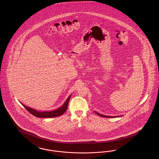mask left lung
Wrapping results in <instances>:
<instances>
[{
    "mask_svg": "<svg viewBox=\"0 0 159 159\" xmlns=\"http://www.w3.org/2000/svg\"><path fill=\"white\" fill-rule=\"evenodd\" d=\"M95 113H97V115H98L99 116H101V117H107V118H114V117H119V116H105V115H102V114H101L98 113H97V112H96L95 111Z\"/></svg>",
    "mask_w": 159,
    "mask_h": 159,
    "instance_id": "obj_1",
    "label": "left lung"
}]
</instances>
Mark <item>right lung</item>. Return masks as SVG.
<instances>
[{"mask_svg":"<svg viewBox=\"0 0 159 159\" xmlns=\"http://www.w3.org/2000/svg\"><path fill=\"white\" fill-rule=\"evenodd\" d=\"M71 97V95H70L68 97V98L67 99V100L66 101V102L64 103V104L60 108L51 111H38L37 110L33 109L31 108H30L27 106H25L24 104H22L23 107L30 113L33 114V116L37 117H40V118H51V117H58L60 116L61 115L63 114L66 112V111L68 107V102L70 98Z\"/></svg>","mask_w":159,"mask_h":159,"instance_id":"obj_1","label":"right lung"}]
</instances>
